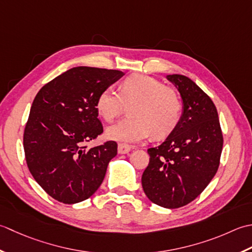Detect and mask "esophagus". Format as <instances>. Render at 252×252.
I'll list each match as a JSON object with an SVG mask.
<instances>
[{
    "mask_svg": "<svg viewBox=\"0 0 252 252\" xmlns=\"http://www.w3.org/2000/svg\"><path fill=\"white\" fill-rule=\"evenodd\" d=\"M131 149H132V147L129 145H125V143H119L117 151H119L120 155H126V153L129 152Z\"/></svg>",
    "mask_w": 252,
    "mask_h": 252,
    "instance_id": "34e87169",
    "label": "esophagus"
}]
</instances>
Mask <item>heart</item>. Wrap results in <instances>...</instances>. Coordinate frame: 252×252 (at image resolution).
Instances as JSON below:
<instances>
[{
	"label": "heart",
	"instance_id": "obj_1",
	"mask_svg": "<svg viewBox=\"0 0 252 252\" xmlns=\"http://www.w3.org/2000/svg\"><path fill=\"white\" fill-rule=\"evenodd\" d=\"M125 105H130L129 117L106 128L105 136L111 140L138 142L151 132L156 138L165 137L174 130L182 114V102L176 92L143 74L127 77L120 92L107 87L95 101L96 112L106 122L114 121Z\"/></svg>",
	"mask_w": 252,
	"mask_h": 252
}]
</instances>
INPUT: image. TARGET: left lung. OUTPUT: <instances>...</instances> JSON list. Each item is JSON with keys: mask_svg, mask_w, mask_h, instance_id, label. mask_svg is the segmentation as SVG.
<instances>
[{"mask_svg": "<svg viewBox=\"0 0 252 252\" xmlns=\"http://www.w3.org/2000/svg\"><path fill=\"white\" fill-rule=\"evenodd\" d=\"M165 78L181 94L182 115L160 146L148 149L141 184L151 202L176 209L196 199L217 174L223 135L217 107L196 83L177 74Z\"/></svg>", "mask_w": 252, "mask_h": 252, "instance_id": "8db88e82", "label": "left lung"}]
</instances>
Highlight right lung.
Wrapping results in <instances>:
<instances>
[{
	"mask_svg": "<svg viewBox=\"0 0 252 252\" xmlns=\"http://www.w3.org/2000/svg\"><path fill=\"white\" fill-rule=\"evenodd\" d=\"M121 70L78 66L44 85L35 95L24 133L30 173L60 202L74 204L101 186L117 143L106 141L86 150L85 142L101 135L95 101L121 79Z\"/></svg>",
	"mask_w": 252,
	"mask_h": 252,
	"instance_id": "obj_1",
	"label": "right lung"
}]
</instances>
